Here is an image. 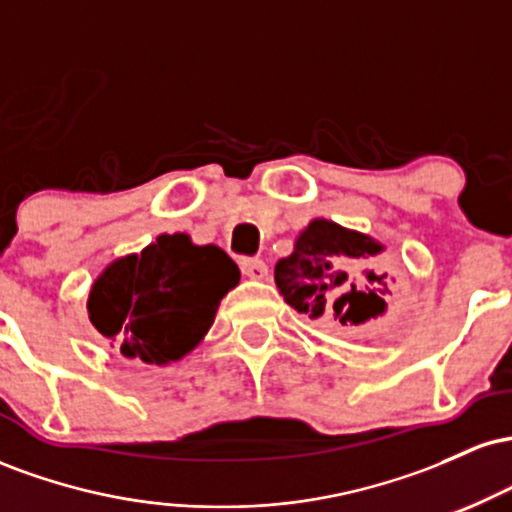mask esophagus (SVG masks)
Wrapping results in <instances>:
<instances>
[{
  "instance_id": "obj_1",
  "label": "esophagus",
  "mask_w": 512,
  "mask_h": 512,
  "mask_svg": "<svg viewBox=\"0 0 512 512\" xmlns=\"http://www.w3.org/2000/svg\"><path fill=\"white\" fill-rule=\"evenodd\" d=\"M240 269H243V274L248 276V279H255V281H260L267 276V264L257 260V257H248V260L240 262Z\"/></svg>"
}]
</instances>
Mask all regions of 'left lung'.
Listing matches in <instances>:
<instances>
[{
    "mask_svg": "<svg viewBox=\"0 0 512 512\" xmlns=\"http://www.w3.org/2000/svg\"><path fill=\"white\" fill-rule=\"evenodd\" d=\"M385 245L368 233L344 228L330 219H313L293 240V252L274 267L276 289L291 308L310 320L337 327H358L387 313L390 272L361 269L363 279L344 269L378 260Z\"/></svg>",
    "mask_w": 512,
    "mask_h": 512,
    "instance_id": "8db88e82",
    "label": "left lung"
}]
</instances>
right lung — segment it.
I'll use <instances>...</instances> for the list:
<instances>
[{
	"label": "right lung",
	"instance_id": "obj_1",
	"mask_svg": "<svg viewBox=\"0 0 512 512\" xmlns=\"http://www.w3.org/2000/svg\"><path fill=\"white\" fill-rule=\"evenodd\" d=\"M238 281V264L219 245L163 233L93 279L88 320L125 358L168 366L207 337L221 298Z\"/></svg>",
	"mask_w": 512,
	"mask_h": 512
}]
</instances>
